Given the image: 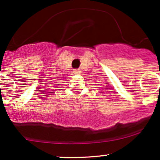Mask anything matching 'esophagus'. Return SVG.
I'll return each mask as SVG.
<instances>
[{"instance_id": "1", "label": "esophagus", "mask_w": 160, "mask_h": 160, "mask_svg": "<svg viewBox=\"0 0 160 160\" xmlns=\"http://www.w3.org/2000/svg\"><path fill=\"white\" fill-rule=\"evenodd\" d=\"M74 74H80V69H74L73 70Z\"/></svg>"}]
</instances>
